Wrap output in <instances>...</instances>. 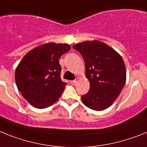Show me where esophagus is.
I'll use <instances>...</instances> for the list:
<instances>
[{"instance_id":"obj_1","label":"esophagus","mask_w":147,"mask_h":147,"mask_svg":"<svg viewBox=\"0 0 147 147\" xmlns=\"http://www.w3.org/2000/svg\"><path fill=\"white\" fill-rule=\"evenodd\" d=\"M78 81H79V78H76L74 81H71V83L73 84H76Z\"/></svg>"}]
</instances>
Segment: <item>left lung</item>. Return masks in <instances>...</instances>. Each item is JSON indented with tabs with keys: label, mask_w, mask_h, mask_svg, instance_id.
<instances>
[{
	"label": "left lung",
	"mask_w": 147,
	"mask_h": 147,
	"mask_svg": "<svg viewBox=\"0 0 147 147\" xmlns=\"http://www.w3.org/2000/svg\"><path fill=\"white\" fill-rule=\"evenodd\" d=\"M82 55L90 90L81 96L87 108L103 111L119 96L126 80L125 63L113 48L98 40L85 41L72 46Z\"/></svg>",
	"instance_id": "left-lung-1"
}]
</instances>
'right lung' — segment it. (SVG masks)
I'll list each match as a JSON object with an SVG mask.
<instances>
[{"label":"right lung","mask_w":147,"mask_h":147,"mask_svg":"<svg viewBox=\"0 0 147 147\" xmlns=\"http://www.w3.org/2000/svg\"><path fill=\"white\" fill-rule=\"evenodd\" d=\"M70 49L65 43H45L30 51L18 63L17 88L33 107L48 108L62 95L66 84L61 81L59 58Z\"/></svg>","instance_id":"right-lung-1"}]
</instances>
